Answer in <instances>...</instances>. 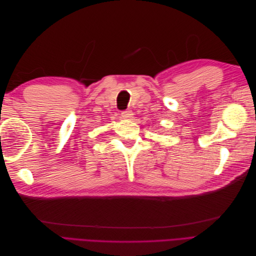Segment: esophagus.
Here are the masks:
<instances>
[{
    "mask_svg": "<svg viewBox=\"0 0 256 256\" xmlns=\"http://www.w3.org/2000/svg\"><path fill=\"white\" fill-rule=\"evenodd\" d=\"M122 118H125V120H129L130 118H132V112L130 110H125L122 112Z\"/></svg>",
    "mask_w": 256,
    "mask_h": 256,
    "instance_id": "1",
    "label": "esophagus"
}]
</instances>
